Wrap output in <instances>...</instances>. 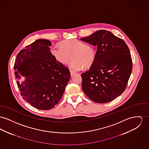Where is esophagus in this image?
Instances as JSON below:
<instances>
[{"label":"esophagus","mask_w":149,"mask_h":149,"mask_svg":"<svg viewBox=\"0 0 149 149\" xmlns=\"http://www.w3.org/2000/svg\"><path fill=\"white\" fill-rule=\"evenodd\" d=\"M70 75H71V76H73L74 74H76L75 72H73V71H70Z\"/></svg>","instance_id":"obj_1"}]
</instances>
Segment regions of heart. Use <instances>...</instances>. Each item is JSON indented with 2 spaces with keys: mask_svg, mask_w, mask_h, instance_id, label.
Instances as JSON below:
<instances>
[{
  "mask_svg": "<svg viewBox=\"0 0 149 149\" xmlns=\"http://www.w3.org/2000/svg\"><path fill=\"white\" fill-rule=\"evenodd\" d=\"M60 46H52L50 53L52 57L60 64H70V69L76 72L85 68H89L92 65L96 56L95 49L90 45H85L76 39L65 40L60 43Z\"/></svg>",
  "mask_w": 149,
  "mask_h": 149,
  "instance_id": "1",
  "label": "heart"
}]
</instances>
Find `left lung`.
Listing matches in <instances>:
<instances>
[{"label": "left lung", "mask_w": 149, "mask_h": 149, "mask_svg": "<svg viewBox=\"0 0 149 149\" xmlns=\"http://www.w3.org/2000/svg\"><path fill=\"white\" fill-rule=\"evenodd\" d=\"M82 41L97 46L94 62L81 74L82 89L93 101L107 103L125 89L132 70L129 48L109 31L98 30Z\"/></svg>", "instance_id": "obj_1"}]
</instances>
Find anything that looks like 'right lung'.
Segmentation results:
<instances>
[{"label": "right lung", "instance_id": "add662e5", "mask_svg": "<svg viewBox=\"0 0 149 149\" xmlns=\"http://www.w3.org/2000/svg\"><path fill=\"white\" fill-rule=\"evenodd\" d=\"M50 40L40 39L21 50L15 65L16 79L23 99L37 109L47 110L56 105L70 81V70L50 53Z\"/></svg>", "mask_w": 149, "mask_h": 149}]
</instances>
